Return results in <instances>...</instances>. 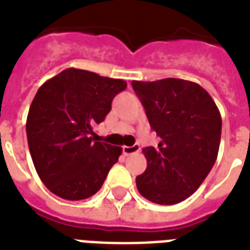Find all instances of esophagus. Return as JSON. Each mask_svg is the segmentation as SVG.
<instances>
[{"label": "esophagus", "mask_w": 250, "mask_h": 250, "mask_svg": "<svg viewBox=\"0 0 250 250\" xmlns=\"http://www.w3.org/2000/svg\"><path fill=\"white\" fill-rule=\"evenodd\" d=\"M139 150H140V146H139V144H133V146H123V153H125V156L133 155V153H138Z\"/></svg>", "instance_id": "34e87169"}]
</instances>
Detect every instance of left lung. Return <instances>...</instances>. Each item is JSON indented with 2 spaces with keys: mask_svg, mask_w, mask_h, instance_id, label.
Returning <instances> with one entry per match:
<instances>
[{
  "mask_svg": "<svg viewBox=\"0 0 250 250\" xmlns=\"http://www.w3.org/2000/svg\"><path fill=\"white\" fill-rule=\"evenodd\" d=\"M150 128L161 142L143 153L146 169L136 177L139 193L157 205H176L195 193L218 157L222 117L207 91L195 83L164 79L132 81Z\"/></svg>",
  "mask_w": 250,
  "mask_h": 250,
  "instance_id": "1",
  "label": "left lung"
}]
</instances>
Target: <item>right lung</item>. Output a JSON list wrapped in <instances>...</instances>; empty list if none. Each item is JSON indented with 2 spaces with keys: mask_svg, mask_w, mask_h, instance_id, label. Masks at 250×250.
<instances>
[{
  "mask_svg": "<svg viewBox=\"0 0 250 250\" xmlns=\"http://www.w3.org/2000/svg\"><path fill=\"white\" fill-rule=\"evenodd\" d=\"M123 80L68 68L45 81L26 122L32 163L51 193L68 201L94 195L122 155L121 146L94 142L93 127L111 110Z\"/></svg>",
  "mask_w": 250,
  "mask_h": 250,
  "instance_id": "1",
  "label": "right lung"
}]
</instances>
